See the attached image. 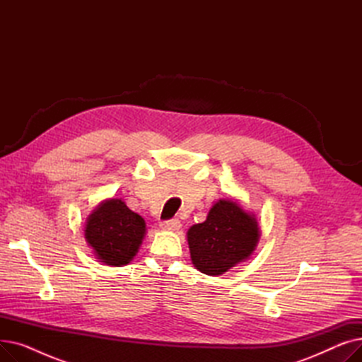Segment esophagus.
Masks as SVG:
<instances>
[{
    "label": "esophagus",
    "mask_w": 362,
    "mask_h": 362,
    "mask_svg": "<svg viewBox=\"0 0 362 362\" xmlns=\"http://www.w3.org/2000/svg\"><path fill=\"white\" fill-rule=\"evenodd\" d=\"M180 226L182 224H180V221L177 218H171V220H165V221L160 223L161 229H165V230H179Z\"/></svg>",
    "instance_id": "esophagus-1"
}]
</instances>
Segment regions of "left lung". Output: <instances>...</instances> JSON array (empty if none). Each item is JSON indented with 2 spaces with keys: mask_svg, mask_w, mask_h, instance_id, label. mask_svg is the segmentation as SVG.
I'll list each match as a JSON object with an SVG mask.
<instances>
[{
  "mask_svg": "<svg viewBox=\"0 0 362 362\" xmlns=\"http://www.w3.org/2000/svg\"><path fill=\"white\" fill-rule=\"evenodd\" d=\"M259 239L254 214L233 199L217 201L204 223L187 230V243L195 267L208 276H220L248 259Z\"/></svg>",
  "mask_w": 362,
  "mask_h": 362,
  "instance_id": "1",
  "label": "left lung"
}]
</instances>
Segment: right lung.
Returning a JSON list of instances; mask_svg holds the SVG:
<instances>
[{"instance_id":"add662e5","label":"right lung","mask_w":362,"mask_h":362,"mask_svg":"<svg viewBox=\"0 0 362 362\" xmlns=\"http://www.w3.org/2000/svg\"><path fill=\"white\" fill-rule=\"evenodd\" d=\"M145 232V220L139 214L122 199H107L88 217L85 239L101 262L122 267L138 254Z\"/></svg>"}]
</instances>
